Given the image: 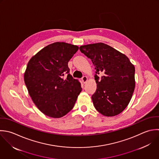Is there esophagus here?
<instances>
[{
  "label": "esophagus",
  "mask_w": 159,
  "mask_h": 159,
  "mask_svg": "<svg viewBox=\"0 0 159 159\" xmlns=\"http://www.w3.org/2000/svg\"><path fill=\"white\" fill-rule=\"evenodd\" d=\"M87 80H88V78H87V76H84V77L82 78V80L83 83H84V84L87 81Z\"/></svg>",
  "instance_id": "obj_1"
}]
</instances>
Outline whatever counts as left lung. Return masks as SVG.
<instances>
[{"label": "left lung", "mask_w": 159, "mask_h": 159, "mask_svg": "<svg viewBox=\"0 0 159 159\" xmlns=\"http://www.w3.org/2000/svg\"><path fill=\"white\" fill-rule=\"evenodd\" d=\"M81 52L95 67L97 90L92 96L95 109L105 116H114L128 105L135 88V67L129 58L103 43L81 46ZM102 72L100 78L98 74Z\"/></svg>", "instance_id": "left-lung-1"}]
</instances>
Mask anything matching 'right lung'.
I'll list each match as a JSON object with an SVG mask.
<instances>
[{
  "label": "right lung",
  "mask_w": 159,
  "mask_h": 159,
  "mask_svg": "<svg viewBox=\"0 0 159 159\" xmlns=\"http://www.w3.org/2000/svg\"><path fill=\"white\" fill-rule=\"evenodd\" d=\"M78 49L77 46L56 42L43 48L27 64L25 84L33 103L46 116L59 118L66 115L82 91L68 67Z\"/></svg>",
  "instance_id": "obj_1"
}]
</instances>
